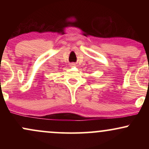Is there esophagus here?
Listing matches in <instances>:
<instances>
[{
    "label": "esophagus",
    "instance_id": "esophagus-1",
    "mask_svg": "<svg viewBox=\"0 0 149 149\" xmlns=\"http://www.w3.org/2000/svg\"><path fill=\"white\" fill-rule=\"evenodd\" d=\"M74 65H75V64H71V66H74Z\"/></svg>",
    "mask_w": 149,
    "mask_h": 149
}]
</instances>
